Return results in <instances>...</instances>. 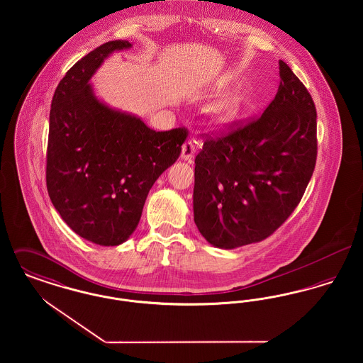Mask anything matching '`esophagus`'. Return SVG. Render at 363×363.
I'll return each instance as SVG.
<instances>
[{
    "instance_id": "1",
    "label": "esophagus",
    "mask_w": 363,
    "mask_h": 363,
    "mask_svg": "<svg viewBox=\"0 0 363 363\" xmlns=\"http://www.w3.org/2000/svg\"><path fill=\"white\" fill-rule=\"evenodd\" d=\"M194 154H196V145H194V143L189 140V141H186L184 145H182V151H181V157L184 159V160H190L191 157H194Z\"/></svg>"
}]
</instances>
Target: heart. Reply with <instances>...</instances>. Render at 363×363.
<instances>
[{"label": "heart", "instance_id": "heart-1", "mask_svg": "<svg viewBox=\"0 0 363 363\" xmlns=\"http://www.w3.org/2000/svg\"><path fill=\"white\" fill-rule=\"evenodd\" d=\"M242 108L240 95L228 96L223 101L211 106L207 110L208 125L213 129H225L237 121Z\"/></svg>", "mask_w": 363, "mask_h": 363}]
</instances>
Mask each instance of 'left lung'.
I'll use <instances>...</instances> for the list:
<instances>
[{
    "label": "left lung",
    "instance_id": "1",
    "mask_svg": "<svg viewBox=\"0 0 363 363\" xmlns=\"http://www.w3.org/2000/svg\"><path fill=\"white\" fill-rule=\"evenodd\" d=\"M275 99L257 120L208 138L194 163L193 212L201 235L219 249L259 242L299 204L317 156L311 94L279 61Z\"/></svg>",
    "mask_w": 363,
    "mask_h": 363
}]
</instances>
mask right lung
Masks as SVG:
<instances>
[{"label": "right lung", "instance_id": "add662e5", "mask_svg": "<svg viewBox=\"0 0 363 363\" xmlns=\"http://www.w3.org/2000/svg\"><path fill=\"white\" fill-rule=\"evenodd\" d=\"M128 40L107 42L70 68L50 110L46 184L52 206L70 228L102 246L136 230L148 191L181 154L185 129L156 132L130 113L101 101L89 80Z\"/></svg>", "mask_w": 363, "mask_h": 363}]
</instances>
